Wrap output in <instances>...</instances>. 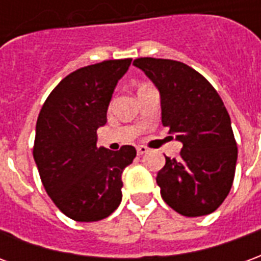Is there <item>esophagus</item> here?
Listing matches in <instances>:
<instances>
[{
	"label": "esophagus",
	"mask_w": 261,
	"mask_h": 261,
	"mask_svg": "<svg viewBox=\"0 0 261 261\" xmlns=\"http://www.w3.org/2000/svg\"><path fill=\"white\" fill-rule=\"evenodd\" d=\"M147 152H148L147 147H144V145H138V147H137V153H138V155H144V153H147Z\"/></svg>",
	"instance_id": "34e87169"
}]
</instances>
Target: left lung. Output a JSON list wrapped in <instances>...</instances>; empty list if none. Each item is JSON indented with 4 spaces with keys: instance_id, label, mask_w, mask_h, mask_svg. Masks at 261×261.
Here are the masks:
<instances>
[{
    "instance_id": "left-lung-1",
    "label": "left lung",
    "mask_w": 261,
    "mask_h": 261,
    "mask_svg": "<svg viewBox=\"0 0 261 261\" xmlns=\"http://www.w3.org/2000/svg\"><path fill=\"white\" fill-rule=\"evenodd\" d=\"M133 64L156 86L162 124L183 145L177 159L165 156L156 176L161 196L185 217L214 213L229 194L238 159L222 99L201 74L180 61L142 57Z\"/></svg>"
}]
</instances>
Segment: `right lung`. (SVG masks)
<instances>
[{
    "label": "right lung",
    "instance_id": "1",
    "mask_svg": "<svg viewBox=\"0 0 261 261\" xmlns=\"http://www.w3.org/2000/svg\"><path fill=\"white\" fill-rule=\"evenodd\" d=\"M130 64L131 59L109 60L71 72L37 119L33 158L43 186L60 211L78 222L106 218L121 202V173L136 148H97L96 131L106 124L114 88Z\"/></svg>",
    "mask_w": 261,
    "mask_h": 261
}]
</instances>
